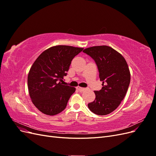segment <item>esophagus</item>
I'll list each match as a JSON object with an SVG mask.
<instances>
[{
	"instance_id": "obj_1",
	"label": "esophagus",
	"mask_w": 156,
	"mask_h": 156,
	"mask_svg": "<svg viewBox=\"0 0 156 156\" xmlns=\"http://www.w3.org/2000/svg\"><path fill=\"white\" fill-rule=\"evenodd\" d=\"M77 89L78 90H79V92H83L84 90H86V88L80 87H77Z\"/></svg>"
}]
</instances>
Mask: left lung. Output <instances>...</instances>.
<instances>
[{
	"label": "left lung",
	"instance_id": "obj_1",
	"mask_svg": "<svg viewBox=\"0 0 156 156\" xmlns=\"http://www.w3.org/2000/svg\"><path fill=\"white\" fill-rule=\"evenodd\" d=\"M84 53L96 62L102 88L94 91L96 98L88 107L94 114L106 115L114 111L124 98L130 83V72L125 58L109 46L90 47Z\"/></svg>",
	"mask_w": 156,
	"mask_h": 156
}]
</instances>
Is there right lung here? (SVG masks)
I'll use <instances>...</instances> for the list:
<instances>
[{"mask_svg": "<svg viewBox=\"0 0 156 156\" xmlns=\"http://www.w3.org/2000/svg\"><path fill=\"white\" fill-rule=\"evenodd\" d=\"M83 48L56 45L45 50L33 63L28 74V88L34 106L47 115L65 109L75 88L64 85L72 60Z\"/></svg>", "mask_w": 156, "mask_h": 156, "instance_id": "obj_1", "label": "right lung"}]
</instances>
